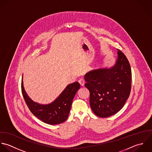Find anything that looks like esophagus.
Segmentation results:
<instances>
[{"instance_id":"obj_1","label":"esophagus","mask_w":152,"mask_h":152,"mask_svg":"<svg viewBox=\"0 0 152 152\" xmlns=\"http://www.w3.org/2000/svg\"><path fill=\"white\" fill-rule=\"evenodd\" d=\"M79 84L81 86H83L85 85V80H84L83 79H80L79 80Z\"/></svg>"}]
</instances>
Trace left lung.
<instances>
[{
    "label": "left lung",
    "instance_id": "1",
    "mask_svg": "<svg viewBox=\"0 0 152 152\" xmlns=\"http://www.w3.org/2000/svg\"><path fill=\"white\" fill-rule=\"evenodd\" d=\"M85 80L92 111L100 118H107L121 110L129 97L131 67L126 56L118 50L113 66L91 70L85 75Z\"/></svg>",
    "mask_w": 152,
    "mask_h": 152
}]
</instances>
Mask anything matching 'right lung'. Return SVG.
Segmentation results:
<instances>
[{
	"instance_id": "1",
	"label": "right lung",
	"mask_w": 152,
	"mask_h": 152,
	"mask_svg": "<svg viewBox=\"0 0 152 152\" xmlns=\"http://www.w3.org/2000/svg\"><path fill=\"white\" fill-rule=\"evenodd\" d=\"M21 88L25 102L33 115L47 124H58L67 119L73 99L80 86L77 82L68 85L61 94L48 104H40L31 99L25 91L23 77Z\"/></svg>"
}]
</instances>
